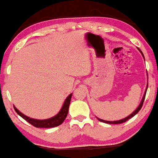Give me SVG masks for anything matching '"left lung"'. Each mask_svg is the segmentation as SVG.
Here are the masks:
<instances>
[{"label":"left lung","mask_w":158,"mask_h":158,"mask_svg":"<svg viewBox=\"0 0 158 158\" xmlns=\"http://www.w3.org/2000/svg\"><path fill=\"white\" fill-rule=\"evenodd\" d=\"M138 50H139L140 52H141V54H142L143 57H144V54L142 53V52H141V49H140L139 48H138ZM148 86V84H147V87H146L145 92H144V95H143V98H142V100H141V103H140V105H139V106H138V107L137 108L136 110H135V111H134L133 112H132L131 114H129V115L128 116V117L125 118H123V119H121V120H118V121H113V122H110V121L102 120V119H100V118H97V117H96V118H97V119H98V121H100V122H105V123H107V124H122V123H124V122H126V121H128V119L131 118L132 117H134V116H135V114H136L137 113H138V111H139L140 110H141V107H142L143 103H144V98H145V95H146V92H147Z\"/></svg>","instance_id":"left-lung-1"}]
</instances>
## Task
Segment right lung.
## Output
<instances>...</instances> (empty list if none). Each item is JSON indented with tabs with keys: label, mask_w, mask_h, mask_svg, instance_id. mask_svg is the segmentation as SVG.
<instances>
[{
	"label": "right lung",
	"mask_w": 158,
	"mask_h": 158,
	"mask_svg": "<svg viewBox=\"0 0 158 158\" xmlns=\"http://www.w3.org/2000/svg\"><path fill=\"white\" fill-rule=\"evenodd\" d=\"M73 94H70L69 95H68L67 98H66L64 102V104L63 105V107L60 109V111H59V113L57 114H56L53 117L50 118L48 119H44V120H38V119H34L28 117V116L24 115L23 113H21L20 111H19L17 109V108L14 107V110H15L16 112L20 116V117L23 118L24 120H26L27 122H29L30 124H31L33 126L36 127V128H53V127L59 126V125H61L64 120L66 119V116L68 114V111H69V106L70 104V101H71V97Z\"/></svg>",
	"instance_id": "add662e5"
}]
</instances>
